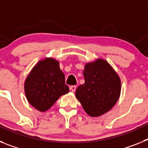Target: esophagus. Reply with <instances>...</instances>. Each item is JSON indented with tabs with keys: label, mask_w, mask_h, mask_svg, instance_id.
Returning a JSON list of instances; mask_svg holds the SVG:
<instances>
[{
	"label": "esophagus",
	"mask_w": 148,
	"mask_h": 148,
	"mask_svg": "<svg viewBox=\"0 0 148 148\" xmlns=\"http://www.w3.org/2000/svg\"><path fill=\"white\" fill-rule=\"evenodd\" d=\"M70 90H71L72 92H75V90H76V86H75V85L71 86V87H70Z\"/></svg>",
	"instance_id": "esophagus-1"
}]
</instances>
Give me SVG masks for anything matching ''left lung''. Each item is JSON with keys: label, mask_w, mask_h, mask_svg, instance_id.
I'll return each mask as SVG.
<instances>
[{"label": "left lung", "mask_w": 148, "mask_h": 148, "mask_svg": "<svg viewBox=\"0 0 148 148\" xmlns=\"http://www.w3.org/2000/svg\"><path fill=\"white\" fill-rule=\"evenodd\" d=\"M84 84L77 88L75 97L89 116L98 117L113 108L121 93V79L106 60L87 63Z\"/></svg>", "instance_id": "8db88e82"}]
</instances>
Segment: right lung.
Here are the masks:
<instances>
[{"label": "right lung", "instance_id": "right-lung-1", "mask_svg": "<svg viewBox=\"0 0 148 148\" xmlns=\"http://www.w3.org/2000/svg\"><path fill=\"white\" fill-rule=\"evenodd\" d=\"M69 90L59 62L53 58L40 60L24 82V92L28 102L40 112L48 110Z\"/></svg>", "mask_w": 148, "mask_h": 148}]
</instances>
